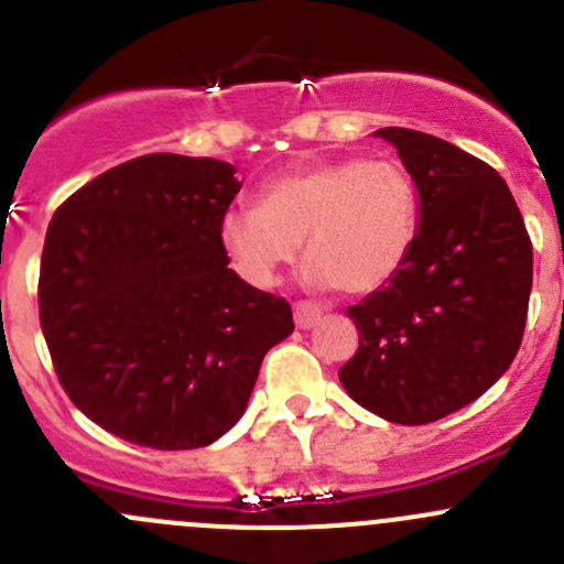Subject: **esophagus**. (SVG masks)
Segmentation results:
<instances>
[{"label":"esophagus","instance_id":"1","mask_svg":"<svg viewBox=\"0 0 564 564\" xmlns=\"http://www.w3.org/2000/svg\"><path fill=\"white\" fill-rule=\"evenodd\" d=\"M318 316H322V311H318V305L308 303V300H300V303H294V324H297L300 329L314 327Z\"/></svg>","mask_w":564,"mask_h":564}]
</instances>
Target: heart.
Wrapping results in <instances>:
<instances>
[{
    "label": "heart",
    "mask_w": 564,
    "mask_h": 564,
    "mask_svg": "<svg viewBox=\"0 0 564 564\" xmlns=\"http://www.w3.org/2000/svg\"><path fill=\"white\" fill-rule=\"evenodd\" d=\"M417 226V185L401 161L340 158L267 180L259 207L224 215L220 242L246 281L272 286L305 237L308 283L368 294L401 270Z\"/></svg>",
    "instance_id": "obj_1"
}]
</instances>
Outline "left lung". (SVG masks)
Listing matches in <instances>:
<instances>
[{
    "instance_id": "8db88e82",
    "label": "left lung",
    "mask_w": 564,
    "mask_h": 564,
    "mask_svg": "<svg viewBox=\"0 0 564 564\" xmlns=\"http://www.w3.org/2000/svg\"><path fill=\"white\" fill-rule=\"evenodd\" d=\"M420 193L414 246L388 286L351 305L360 333L338 371L360 406L425 425L482 395L519 355L532 240L513 193L451 141L382 128Z\"/></svg>"
}]
</instances>
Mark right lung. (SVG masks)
I'll use <instances>...</instances> for the list:
<instances>
[{
	"mask_svg": "<svg viewBox=\"0 0 564 564\" xmlns=\"http://www.w3.org/2000/svg\"><path fill=\"white\" fill-rule=\"evenodd\" d=\"M235 166L172 152L108 169L59 204L40 259V327L62 390L152 451H193L248 406L292 305L229 270Z\"/></svg>",
	"mask_w": 564,
	"mask_h": 564,
	"instance_id": "obj_1",
	"label": "right lung"
}]
</instances>
